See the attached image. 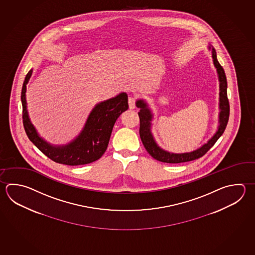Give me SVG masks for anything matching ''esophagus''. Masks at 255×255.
<instances>
[{"instance_id":"1","label":"esophagus","mask_w":255,"mask_h":255,"mask_svg":"<svg viewBox=\"0 0 255 255\" xmlns=\"http://www.w3.org/2000/svg\"><path fill=\"white\" fill-rule=\"evenodd\" d=\"M128 103H129V108L130 109H134L135 108V98L133 96H130L128 99Z\"/></svg>"}]
</instances>
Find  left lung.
I'll use <instances>...</instances> for the list:
<instances>
[{"instance_id":"1","label":"left lung","mask_w":255,"mask_h":255,"mask_svg":"<svg viewBox=\"0 0 255 255\" xmlns=\"http://www.w3.org/2000/svg\"><path fill=\"white\" fill-rule=\"evenodd\" d=\"M207 48L209 51H211L212 59L218 76L219 114H218L217 130L215 132V134L213 135L206 143L202 145L201 147L192 151L182 152V153H174L159 147L151 131V127H152L151 122L153 119V114L149 109L148 103L143 99H138L136 101V106L139 108V112L138 113L139 117V137L144 145L145 149L149 152V155L159 161L166 162V163H181V162H187V161H191L194 159H198L207 153L226 130V125L229 119V102L227 99V81H226V73L217 60L215 48L212 45H209Z\"/></svg>"}]
</instances>
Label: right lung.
I'll use <instances>...</instances> for the list:
<instances>
[{
	"label": "right lung",
	"mask_w": 255,
	"mask_h": 255,
	"mask_svg": "<svg viewBox=\"0 0 255 255\" xmlns=\"http://www.w3.org/2000/svg\"><path fill=\"white\" fill-rule=\"evenodd\" d=\"M32 71L33 69H30L27 74L21 89L22 119L29 140L42 153L57 163L78 166L100 159L107 149L116 120L129 107L127 94L123 92L113 98L96 104L81 131L75 139L67 144H51L39 134L29 119L26 91Z\"/></svg>",
	"instance_id": "obj_1"
}]
</instances>
